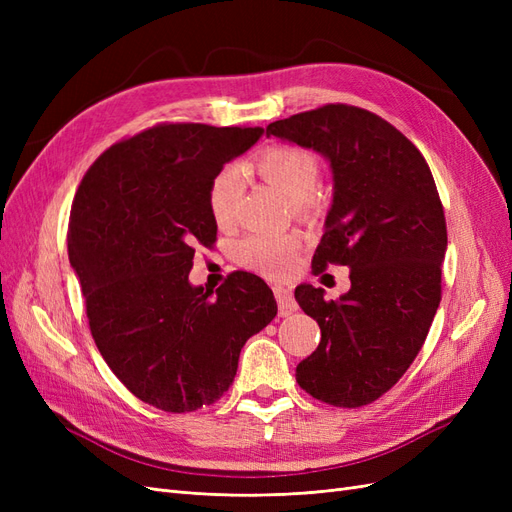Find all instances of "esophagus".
Wrapping results in <instances>:
<instances>
[{
	"instance_id": "esophagus-1",
	"label": "esophagus",
	"mask_w": 512,
	"mask_h": 512,
	"mask_svg": "<svg viewBox=\"0 0 512 512\" xmlns=\"http://www.w3.org/2000/svg\"><path fill=\"white\" fill-rule=\"evenodd\" d=\"M273 292H275V299H277V307H280V314L282 316H288V314H292V312H297V301H294V297H292V292L288 290V288H284V286H275L273 288Z\"/></svg>"
}]
</instances>
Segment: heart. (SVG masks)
Segmentation results:
<instances>
[{"label":"heart","instance_id":"1","mask_svg":"<svg viewBox=\"0 0 512 512\" xmlns=\"http://www.w3.org/2000/svg\"><path fill=\"white\" fill-rule=\"evenodd\" d=\"M258 175L277 192H282L297 213L316 209L314 190L320 181V162L309 149L282 145L262 151L256 160ZM243 179L239 168L226 166L209 185V211L218 226L228 228L237 222ZM301 237L294 232H256L235 245V258L245 269L273 280H282L297 267Z\"/></svg>","mask_w":512,"mask_h":512}]
</instances>
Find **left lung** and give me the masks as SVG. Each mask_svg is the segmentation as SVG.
<instances>
[{"mask_svg": "<svg viewBox=\"0 0 512 512\" xmlns=\"http://www.w3.org/2000/svg\"><path fill=\"white\" fill-rule=\"evenodd\" d=\"M267 136L331 162L333 205L312 269L350 267L352 286L339 301L309 284L294 290L322 333L297 382L329 406H367L406 374L442 299L446 220L436 181L412 141L359 106L290 115L269 123Z\"/></svg>", "mask_w": 512, "mask_h": 512, "instance_id": "left-lung-1", "label": "left lung"}]
</instances>
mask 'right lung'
Listing matches in <instances>:
<instances>
[{"mask_svg":"<svg viewBox=\"0 0 512 512\" xmlns=\"http://www.w3.org/2000/svg\"><path fill=\"white\" fill-rule=\"evenodd\" d=\"M262 128L156 123L121 138L74 194L68 256L89 331L113 374L145 404L194 412L237 376L247 339L277 314L271 288L235 271L211 299L188 282L194 245H213L209 185Z\"/></svg>","mask_w":512,"mask_h":512,"instance_id":"right-lung-1","label":"right lung"}]
</instances>
